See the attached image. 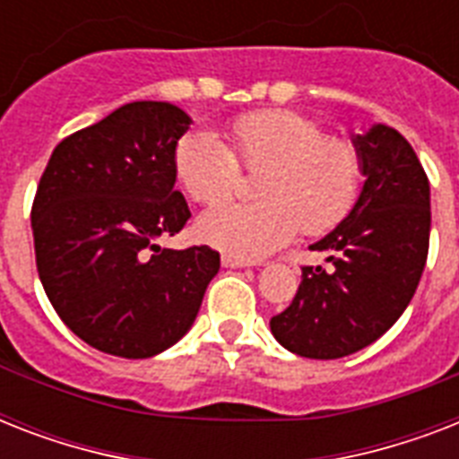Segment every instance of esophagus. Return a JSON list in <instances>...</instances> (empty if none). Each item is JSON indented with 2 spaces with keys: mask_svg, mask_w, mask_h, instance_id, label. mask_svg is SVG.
<instances>
[{
  "mask_svg": "<svg viewBox=\"0 0 459 459\" xmlns=\"http://www.w3.org/2000/svg\"><path fill=\"white\" fill-rule=\"evenodd\" d=\"M221 264L226 266V269H245V266H250V262H245V259L233 257V255H223Z\"/></svg>",
  "mask_w": 459,
  "mask_h": 459,
  "instance_id": "esophagus-1",
  "label": "esophagus"
}]
</instances>
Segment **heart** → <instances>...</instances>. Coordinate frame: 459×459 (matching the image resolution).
Segmentation results:
<instances>
[{"instance_id":"obj_1","label":"heart","mask_w":459,"mask_h":459,"mask_svg":"<svg viewBox=\"0 0 459 459\" xmlns=\"http://www.w3.org/2000/svg\"><path fill=\"white\" fill-rule=\"evenodd\" d=\"M230 150L214 133L178 140L173 166L195 202L219 204L236 193L240 166L259 174L255 204H221L197 219V236L226 255L259 259L290 243L298 230L321 236L355 207L362 161L352 143L331 138L314 118L266 109L236 118Z\"/></svg>"}]
</instances>
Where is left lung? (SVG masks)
I'll list each match as a JSON object with an SVG mask.
<instances>
[{"label": "left lung", "mask_w": 459, "mask_h": 459, "mask_svg": "<svg viewBox=\"0 0 459 459\" xmlns=\"http://www.w3.org/2000/svg\"><path fill=\"white\" fill-rule=\"evenodd\" d=\"M362 190L350 214L312 245L331 269L302 266L288 309L269 326L286 350L338 359L367 348L400 319L420 286L431 233L429 178L395 128L374 124L355 135Z\"/></svg>", "instance_id": "obj_1"}]
</instances>
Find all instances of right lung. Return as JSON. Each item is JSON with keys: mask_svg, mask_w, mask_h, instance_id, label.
<instances>
[{"mask_svg": "<svg viewBox=\"0 0 459 459\" xmlns=\"http://www.w3.org/2000/svg\"><path fill=\"white\" fill-rule=\"evenodd\" d=\"M193 118L176 104L131 102L54 147L32 202L35 262L61 321L128 359L190 331L221 259L207 245L157 243L190 219L173 152Z\"/></svg>", "mask_w": 459, "mask_h": 459, "instance_id": "right-lung-1", "label": "right lung"}]
</instances>
